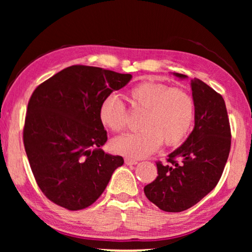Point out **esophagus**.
<instances>
[{
	"instance_id": "obj_1",
	"label": "esophagus",
	"mask_w": 252,
	"mask_h": 252,
	"mask_svg": "<svg viewBox=\"0 0 252 252\" xmlns=\"http://www.w3.org/2000/svg\"><path fill=\"white\" fill-rule=\"evenodd\" d=\"M125 163L127 165H135L139 163V159H135V158H129V157H126L125 158Z\"/></svg>"
}]
</instances>
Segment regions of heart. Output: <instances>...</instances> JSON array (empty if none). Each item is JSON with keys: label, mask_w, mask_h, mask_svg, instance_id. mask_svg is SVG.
I'll list each match as a JSON object with an SVG mask.
<instances>
[{"label": "heart", "mask_w": 252, "mask_h": 252, "mask_svg": "<svg viewBox=\"0 0 252 252\" xmlns=\"http://www.w3.org/2000/svg\"><path fill=\"white\" fill-rule=\"evenodd\" d=\"M130 108L143 111L139 120L140 130L113 140L116 153L129 157L153 154L160 147L180 144L188 135L195 117V102L185 89L163 82L143 81L127 94ZM103 126L113 133H122L127 126V109L118 96L109 95L98 109Z\"/></svg>", "instance_id": "b5f03b06"}]
</instances>
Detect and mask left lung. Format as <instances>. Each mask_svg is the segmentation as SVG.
<instances>
[{
	"mask_svg": "<svg viewBox=\"0 0 252 252\" xmlns=\"http://www.w3.org/2000/svg\"><path fill=\"white\" fill-rule=\"evenodd\" d=\"M179 78L185 74L175 73ZM195 127L166 164L156 161L157 178L144 187L150 202L163 211H185L209 194L221 178L232 143L225 101L215 89L191 79Z\"/></svg>",
	"mask_w": 252,
	"mask_h": 252,
	"instance_id": "8db88e82",
	"label": "left lung"
}]
</instances>
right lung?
<instances>
[{"instance_id": "obj_1", "label": "right lung", "mask_w": 252, "mask_h": 252, "mask_svg": "<svg viewBox=\"0 0 252 252\" xmlns=\"http://www.w3.org/2000/svg\"><path fill=\"white\" fill-rule=\"evenodd\" d=\"M130 78L72 65L33 92L24 124V147L37 186L55 204L70 211L88 208L124 164L122 156L101 149L108 135L98 109Z\"/></svg>"}]
</instances>
